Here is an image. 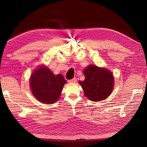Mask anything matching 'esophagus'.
I'll return each instance as SVG.
<instances>
[{
    "instance_id": "1",
    "label": "esophagus",
    "mask_w": 147,
    "mask_h": 147,
    "mask_svg": "<svg viewBox=\"0 0 147 147\" xmlns=\"http://www.w3.org/2000/svg\"><path fill=\"white\" fill-rule=\"evenodd\" d=\"M69 83H76L77 82V78H74L72 80H69Z\"/></svg>"
}]
</instances>
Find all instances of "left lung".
Segmentation results:
<instances>
[{"mask_svg": "<svg viewBox=\"0 0 147 147\" xmlns=\"http://www.w3.org/2000/svg\"><path fill=\"white\" fill-rule=\"evenodd\" d=\"M85 80L79 81L84 94L92 101L106 99L112 92L114 86L112 73L104 68L93 65H89L83 72Z\"/></svg>", "mask_w": 147, "mask_h": 147, "instance_id": "left-lung-1", "label": "left lung"}]
</instances>
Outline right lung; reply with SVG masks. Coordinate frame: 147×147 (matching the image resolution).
<instances>
[{"label":"right lung","instance_id":"right-lung-1","mask_svg":"<svg viewBox=\"0 0 147 147\" xmlns=\"http://www.w3.org/2000/svg\"><path fill=\"white\" fill-rule=\"evenodd\" d=\"M66 82L61 74L55 75L50 69L42 66L31 75L30 86L38 100L51 104L59 99Z\"/></svg>","mask_w":147,"mask_h":147}]
</instances>
